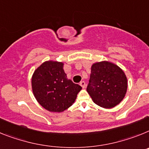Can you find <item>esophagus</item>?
Returning <instances> with one entry per match:
<instances>
[{
  "label": "esophagus",
  "mask_w": 149,
  "mask_h": 149,
  "mask_svg": "<svg viewBox=\"0 0 149 149\" xmlns=\"http://www.w3.org/2000/svg\"><path fill=\"white\" fill-rule=\"evenodd\" d=\"M79 85H81V86H82V88H85V87H86V83H85V82H84V81H82V82H80Z\"/></svg>",
  "instance_id": "esophagus-1"
}]
</instances>
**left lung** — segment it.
I'll return each instance as SVG.
<instances>
[{"mask_svg":"<svg viewBox=\"0 0 149 149\" xmlns=\"http://www.w3.org/2000/svg\"><path fill=\"white\" fill-rule=\"evenodd\" d=\"M127 79L121 67L109 61L91 65L87 91L93 102L102 108L118 105L126 95Z\"/></svg>","mask_w":149,"mask_h":149,"instance_id":"8db88e82","label":"left lung"}]
</instances>
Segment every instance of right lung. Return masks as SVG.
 <instances>
[{
	"instance_id": "1",
	"label": "right lung",
	"mask_w": 149,
	"mask_h": 149,
	"mask_svg": "<svg viewBox=\"0 0 149 149\" xmlns=\"http://www.w3.org/2000/svg\"><path fill=\"white\" fill-rule=\"evenodd\" d=\"M64 62L46 61L34 70L31 78L33 96L45 109L62 112L73 105L82 87L67 78Z\"/></svg>"
}]
</instances>
